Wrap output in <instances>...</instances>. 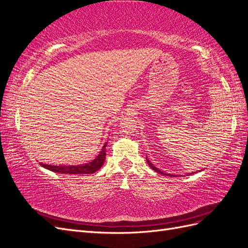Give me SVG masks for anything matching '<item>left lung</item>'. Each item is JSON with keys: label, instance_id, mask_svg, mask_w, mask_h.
Here are the masks:
<instances>
[{"label": "left lung", "instance_id": "obj_1", "mask_svg": "<svg viewBox=\"0 0 248 248\" xmlns=\"http://www.w3.org/2000/svg\"><path fill=\"white\" fill-rule=\"evenodd\" d=\"M146 159H147V162H148V164H149V166H150V168H151L152 170H154L156 172H158V174H161V175H167V176H170V177H178V176H176V175H171V174H167V172H163V171H161L160 170H158V169H157L156 167H154V164H152L151 163V161H149V159L147 158V157H146ZM191 174H192V172H191Z\"/></svg>", "mask_w": 248, "mask_h": 248}]
</instances>
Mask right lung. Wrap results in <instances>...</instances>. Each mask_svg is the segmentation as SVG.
<instances>
[{"mask_svg": "<svg viewBox=\"0 0 248 248\" xmlns=\"http://www.w3.org/2000/svg\"><path fill=\"white\" fill-rule=\"evenodd\" d=\"M108 142L104 144L101 151L97 155L96 158L89 163L80 164V166H49V164L40 163V166L46 168L51 171L59 172V174H72V175H78V174H93V172L98 170L104 163L106 160V147Z\"/></svg>", "mask_w": 248, "mask_h": 248, "instance_id": "1", "label": "right lung"}]
</instances>
